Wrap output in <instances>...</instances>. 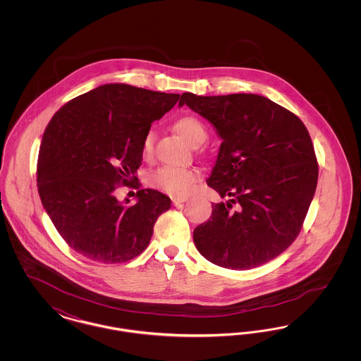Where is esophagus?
Segmentation results:
<instances>
[{
  "label": "esophagus",
  "mask_w": 361,
  "mask_h": 361,
  "mask_svg": "<svg viewBox=\"0 0 361 361\" xmlns=\"http://www.w3.org/2000/svg\"><path fill=\"white\" fill-rule=\"evenodd\" d=\"M172 202L174 206H180L187 202V197H172Z\"/></svg>",
  "instance_id": "esophagus-1"
}]
</instances>
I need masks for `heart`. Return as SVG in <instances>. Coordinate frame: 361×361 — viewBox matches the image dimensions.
Segmentation results:
<instances>
[{"label":"heart","mask_w":361,"mask_h":361,"mask_svg":"<svg viewBox=\"0 0 361 361\" xmlns=\"http://www.w3.org/2000/svg\"><path fill=\"white\" fill-rule=\"evenodd\" d=\"M174 130L181 137H184L189 145H200L207 137V131L203 123L195 116H183L174 123ZM154 150V134L147 133L143 137L142 153L145 157H150ZM200 174L196 169L188 168H174L162 166L150 174V184L155 188L161 189L173 196H185L195 188Z\"/></svg>","instance_id":"1"}]
</instances>
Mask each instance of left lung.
<instances>
[{"mask_svg": "<svg viewBox=\"0 0 361 361\" xmlns=\"http://www.w3.org/2000/svg\"><path fill=\"white\" fill-rule=\"evenodd\" d=\"M209 121L222 137L207 184L221 197L193 231L215 265L250 269L281 255L300 233L318 181V162L302 121L272 100L237 93H183L178 105Z\"/></svg>", "mask_w": 361, "mask_h": 361, "instance_id": "left-lung-1", "label": "left lung"}]
</instances>
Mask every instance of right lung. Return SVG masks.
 Segmentation results:
<instances>
[{
  "label": "right lung",
  "mask_w": 361,
  "mask_h": 361,
  "mask_svg": "<svg viewBox=\"0 0 361 361\" xmlns=\"http://www.w3.org/2000/svg\"><path fill=\"white\" fill-rule=\"evenodd\" d=\"M180 94L106 84L70 100L49 123L39 150L37 190L71 249L104 264L126 262L149 245L171 199L140 189L134 206L115 196L137 180L143 137Z\"/></svg>",
  "instance_id": "1"
}]
</instances>
